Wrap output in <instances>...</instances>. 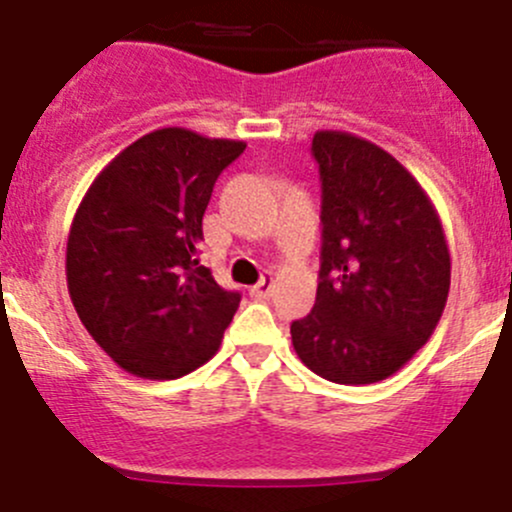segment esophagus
<instances>
[{"label":"esophagus","instance_id":"esophagus-1","mask_svg":"<svg viewBox=\"0 0 512 512\" xmlns=\"http://www.w3.org/2000/svg\"><path fill=\"white\" fill-rule=\"evenodd\" d=\"M272 288H275V280H272V275H270V272H267V275H262L260 283L252 285L250 295H252V298H255V300H265V298H270Z\"/></svg>","mask_w":512,"mask_h":512}]
</instances>
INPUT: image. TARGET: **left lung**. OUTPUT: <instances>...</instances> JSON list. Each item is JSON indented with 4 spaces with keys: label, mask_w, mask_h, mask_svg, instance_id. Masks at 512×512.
Returning <instances> with one entry per match:
<instances>
[{
    "label": "left lung",
    "mask_w": 512,
    "mask_h": 512,
    "mask_svg": "<svg viewBox=\"0 0 512 512\" xmlns=\"http://www.w3.org/2000/svg\"><path fill=\"white\" fill-rule=\"evenodd\" d=\"M321 272L315 305L293 321L295 353L333 384H374L429 341L450 293L437 209L376 143L318 131Z\"/></svg>",
    "instance_id": "8db88e82"
}]
</instances>
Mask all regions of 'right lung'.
<instances>
[{
	"label": "right lung",
	"instance_id": "1",
	"mask_svg": "<svg viewBox=\"0 0 512 512\" xmlns=\"http://www.w3.org/2000/svg\"><path fill=\"white\" fill-rule=\"evenodd\" d=\"M245 146L159 128L123 148L80 202L65 262L70 300L128 374L179 379L217 353L240 293L199 262L202 219L214 181Z\"/></svg>",
	"mask_w": 512,
	"mask_h": 512
}]
</instances>
